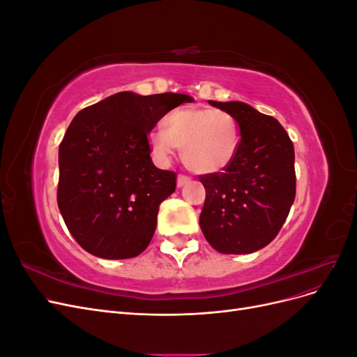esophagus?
<instances>
[{
  "mask_svg": "<svg viewBox=\"0 0 357 357\" xmlns=\"http://www.w3.org/2000/svg\"><path fill=\"white\" fill-rule=\"evenodd\" d=\"M189 181H190V178H189L188 176H185V174H178V177H177V186H178V188L185 186V185H188Z\"/></svg>",
  "mask_w": 357,
  "mask_h": 357,
  "instance_id": "34e87169",
  "label": "esophagus"
}]
</instances>
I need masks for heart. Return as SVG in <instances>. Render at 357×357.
Wrapping results in <instances>:
<instances>
[{
	"instance_id": "1",
	"label": "heart",
	"mask_w": 357,
	"mask_h": 357,
	"mask_svg": "<svg viewBox=\"0 0 357 357\" xmlns=\"http://www.w3.org/2000/svg\"><path fill=\"white\" fill-rule=\"evenodd\" d=\"M149 144L160 160L169 159L178 147L189 169L213 174L232 164L240 147V128L226 112L181 107L167 116L165 129L150 132Z\"/></svg>"
}]
</instances>
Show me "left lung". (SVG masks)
<instances>
[{
	"mask_svg": "<svg viewBox=\"0 0 357 357\" xmlns=\"http://www.w3.org/2000/svg\"><path fill=\"white\" fill-rule=\"evenodd\" d=\"M210 104L235 119L241 138L229 167L199 176L205 188L201 229L220 253H253L275 238L295 201L294 143L277 119L248 104Z\"/></svg>",
	"mask_w": 357,
	"mask_h": 357,
	"instance_id": "obj_1",
	"label": "left lung"
}]
</instances>
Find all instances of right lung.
<instances>
[{"label": "right lung", "mask_w": 357, "mask_h": 357, "mask_svg": "<svg viewBox=\"0 0 357 357\" xmlns=\"http://www.w3.org/2000/svg\"><path fill=\"white\" fill-rule=\"evenodd\" d=\"M185 93L119 92L80 110L59 144L58 207L74 240L104 259L143 253L174 171L153 165L147 135Z\"/></svg>", "instance_id": "obj_1"}]
</instances>
